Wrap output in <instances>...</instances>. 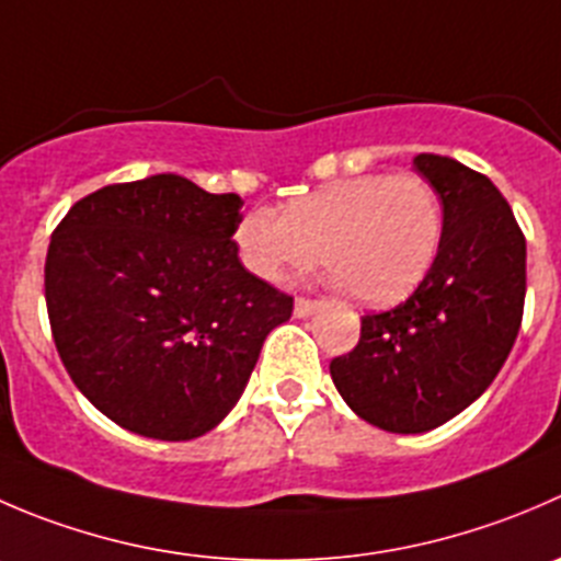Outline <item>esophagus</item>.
Listing matches in <instances>:
<instances>
[{"label":"esophagus","instance_id":"34e87169","mask_svg":"<svg viewBox=\"0 0 561 561\" xmlns=\"http://www.w3.org/2000/svg\"><path fill=\"white\" fill-rule=\"evenodd\" d=\"M320 309V301H309V298H296V307H293V312H296V318H309V314H314Z\"/></svg>","mask_w":561,"mask_h":561}]
</instances>
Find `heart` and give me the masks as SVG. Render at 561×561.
<instances>
[{
	"label": "heart",
	"mask_w": 561,
	"mask_h": 561,
	"mask_svg": "<svg viewBox=\"0 0 561 561\" xmlns=\"http://www.w3.org/2000/svg\"><path fill=\"white\" fill-rule=\"evenodd\" d=\"M444 236L438 194L422 175H362L329 183L282 210H252L236 227L243 265L271 285L307 274L323 252L356 301L389 307L431 274Z\"/></svg>",
	"instance_id": "obj_1"
}]
</instances>
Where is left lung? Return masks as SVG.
Returning a JSON list of instances; mask_svg holds the SVG:
<instances>
[{
	"label": "left lung",
	"mask_w": 561,
	"mask_h": 561,
	"mask_svg": "<svg viewBox=\"0 0 561 561\" xmlns=\"http://www.w3.org/2000/svg\"><path fill=\"white\" fill-rule=\"evenodd\" d=\"M413 170L444 208L436 263L408 301L364 314L358 345L329 367L356 416L402 436L444 425L493 383L526 296V238L502 192L447 156H416Z\"/></svg>",
	"instance_id": "left-lung-1"
}]
</instances>
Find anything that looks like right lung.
Returning <instances> with one entry per match:
<instances>
[{
  "label": "right lung",
  "instance_id": "right-lung-1",
  "mask_svg": "<svg viewBox=\"0 0 561 561\" xmlns=\"http://www.w3.org/2000/svg\"><path fill=\"white\" fill-rule=\"evenodd\" d=\"M243 199L181 175L114 183L51 236L46 307L81 394L159 442L214 431L236 408L293 298L257 279L232 241Z\"/></svg>",
  "mask_w": 561,
  "mask_h": 561
}]
</instances>
